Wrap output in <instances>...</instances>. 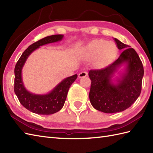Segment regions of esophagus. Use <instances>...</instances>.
<instances>
[{
  "label": "esophagus",
  "instance_id": "esophagus-1",
  "mask_svg": "<svg viewBox=\"0 0 153 153\" xmlns=\"http://www.w3.org/2000/svg\"><path fill=\"white\" fill-rule=\"evenodd\" d=\"M87 74H87V71H81V72L78 75V77H79V78H82V77L87 76Z\"/></svg>",
  "mask_w": 153,
  "mask_h": 153
}]
</instances>
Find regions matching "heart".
<instances>
[{
	"mask_svg": "<svg viewBox=\"0 0 153 153\" xmlns=\"http://www.w3.org/2000/svg\"><path fill=\"white\" fill-rule=\"evenodd\" d=\"M116 49L115 45L112 42L97 40L83 48L82 56L89 60L95 59L97 66H102L112 59Z\"/></svg>",
	"mask_w": 153,
	"mask_h": 153,
	"instance_id": "b5f03b06",
	"label": "heart"
}]
</instances>
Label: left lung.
Returning <instances> with one entry per match:
<instances>
[{"instance_id":"8db88e82","label":"left lung","mask_w":153,"mask_h":153,"mask_svg":"<svg viewBox=\"0 0 153 153\" xmlns=\"http://www.w3.org/2000/svg\"><path fill=\"white\" fill-rule=\"evenodd\" d=\"M120 50H124L118 58L108 66L91 70V80L89 99L96 110L105 113L122 112L137 99L141 91L144 69L142 62L133 48L114 38ZM123 63L127 65L125 73L114 84L111 79L117 69Z\"/></svg>"}]
</instances>
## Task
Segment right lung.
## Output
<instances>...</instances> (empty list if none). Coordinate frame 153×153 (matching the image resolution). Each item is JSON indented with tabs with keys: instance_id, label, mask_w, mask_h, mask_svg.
I'll list each match as a JSON object with an SVG mask.
<instances>
[{
	"instance_id": "obj_1",
	"label": "right lung",
	"mask_w": 153,
	"mask_h": 153,
	"mask_svg": "<svg viewBox=\"0 0 153 153\" xmlns=\"http://www.w3.org/2000/svg\"><path fill=\"white\" fill-rule=\"evenodd\" d=\"M63 35H53L41 39L31 45L22 53L14 68V92L19 102L30 111L37 114L49 115L59 111L66 99L68 90L77 75L68 77L47 95H35L25 89L22 82V70L30 54L40 46L61 41Z\"/></svg>"
}]
</instances>
